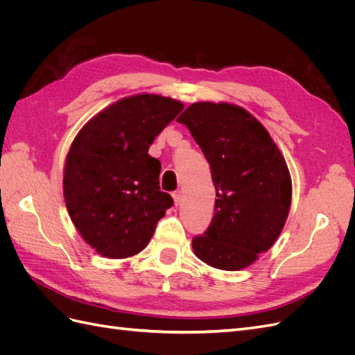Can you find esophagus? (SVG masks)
I'll return each instance as SVG.
<instances>
[{
  "mask_svg": "<svg viewBox=\"0 0 355 355\" xmlns=\"http://www.w3.org/2000/svg\"><path fill=\"white\" fill-rule=\"evenodd\" d=\"M171 196H173V200H175V204H176V206H179L180 201H182V192H180V191H175L173 194H171Z\"/></svg>",
  "mask_w": 355,
  "mask_h": 355,
  "instance_id": "1",
  "label": "esophagus"
}]
</instances>
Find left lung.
<instances>
[{"label":"left lung","instance_id":"left-lung-1","mask_svg":"<svg viewBox=\"0 0 355 355\" xmlns=\"http://www.w3.org/2000/svg\"><path fill=\"white\" fill-rule=\"evenodd\" d=\"M185 124L210 164L216 188L214 216L192 239L198 259L223 271L253 263L280 235L292 201L286 161L270 133L240 106L198 102Z\"/></svg>","mask_w":355,"mask_h":355}]
</instances>
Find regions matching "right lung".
Returning a JSON list of instances; mask_svg holds the SVG:
<instances>
[{
	"instance_id": "obj_1",
	"label": "right lung",
	"mask_w": 355,
	"mask_h": 355,
	"mask_svg": "<svg viewBox=\"0 0 355 355\" xmlns=\"http://www.w3.org/2000/svg\"><path fill=\"white\" fill-rule=\"evenodd\" d=\"M182 110L170 98L132 96L92 118L73 139L63 194L75 228L102 256L121 259L144 250L173 206L159 189L161 163L148 151Z\"/></svg>"
}]
</instances>
